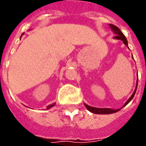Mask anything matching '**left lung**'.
I'll use <instances>...</instances> for the list:
<instances>
[{"label":"left lung","instance_id":"left-lung-1","mask_svg":"<svg viewBox=\"0 0 146 146\" xmlns=\"http://www.w3.org/2000/svg\"><path fill=\"white\" fill-rule=\"evenodd\" d=\"M110 27L113 33L116 34V36H114L113 38L116 39V40H122V41L123 42V44H124L128 48L127 40V38L125 37V36L123 34V33L121 32V30H119V28H118L117 27L113 25V24H110ZM137 87H138V80H137V84H136V87H135V91H134V92H133V94H132L131 96L129 98L128 100L126 102L125 104L123 105V107H124L125 106H127V105L128 104L129 102L132 100V98H134V96H135V92H136V91H137ZM84 106H85V107L88 109V111H90V112L92 113H95V114H112V113H116V112H118L119 110H120V109H118V110H113V109H110V108L92 107V106H90L85 104V103H84Z\"/></svg>","mask_w":146,"mask_h":146}]
</instances>
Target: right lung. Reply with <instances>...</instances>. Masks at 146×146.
Segmentation results:
<instances>
[{
    "mask_svg": "<svg viewBox=\"0 0 146 146\" xmlns=\"http://www.w3.org/2000/svg\"><path fill=\"white\" fill-rule=\"evenodd\" d=\"M22 35H23V34H22ZM54 105H55V103H53V104L49 105V106H47V109H46V110H49V109H51V107H53V106H54Z\"/></svg>",
    "mask_w": 146,
    "mask_h": 146,
    "instance_id": "add662e5",
    "label": "right lung"
}]
</instances>
